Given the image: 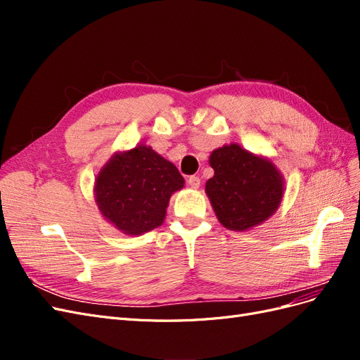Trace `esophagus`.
Instances as JSON below:
<instances>
[{
  "label": "esophagus",
  "instance_id": "34e87169",
  "mask_svg": "<svg viewBox=\"0 0 360 360\" xmlns=\"http://www.w3.org/2000/svg\"><path fill=\"white\" fill-rule=\"evenodd\" d=\"M188 184H189V186H191L192 189H198L200 184H201V180H200L198 176H191V177L188 179Z\"/></svg>",
  "mask_w": 360,
  "mask_h": 360
}]
</instances>
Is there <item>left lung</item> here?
I'll use <instances>...</instances> for the list:
<instances>
[{
  "label": "left lung",
  "mask_w": 360,
  "mask_h": 360,
  "mask_svg": "<svg viewBox=\"0 0 360 360\" xmlns=\"http://www.w3.org/2000/svg\"><path fill=\"white\" fill-rule=\"evenodd\" d=\"M214 176L205 192L219 222L233 231H246L276 212L284 181L274 163L231 144L210 155Z\"/></svg>",
  "instance_id": "8db88e82"
}]
</instances>
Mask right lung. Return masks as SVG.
I'll use <instances>...</instances> for the list:
<instances>
[{
	"label": "right lung",
	"instance_id": "obj_1",
	"mask_svg": "<svg viewBox=\"0 0 360 360\" xmlns=\"http://www.w3.org/2000/svg\"><path fill=\"white\" fill-rule=\"evenodd\" d=\"M179 169L155 150L138 146L115 155L96 179V202L120 231L139 236L165 219L171 195L181 189Z\"/></svg>",
	"mask_w": 360,
	"mask_h": 360
}]
</instances>
